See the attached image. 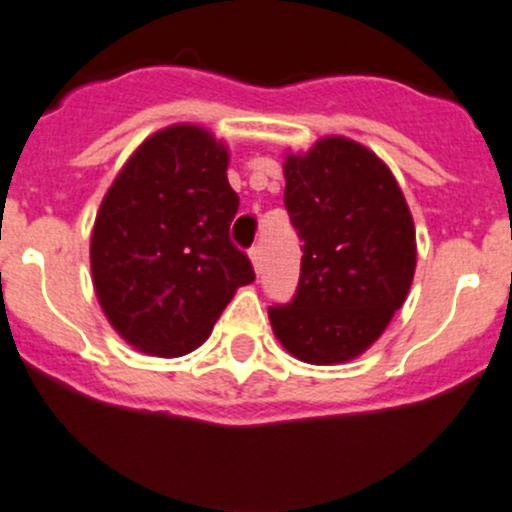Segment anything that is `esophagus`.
Segmentation results:
<instances>
[{"label": "esophagus", "mask_w": 512, "mask_h": 512, "mask_svg": "<svg viewBox=\"0 0 512 512\" xmlns=\"http://www.w3.org/2000/svg\"><path fill=\"white\" fill-rule=\"evenodd\" d=\"M250 262H252V267H255V272L260 274V270H262V247L260 245H255L250 250Z\"/></svg>", "instance_id": "obj_1"}]
</instances>
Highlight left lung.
Segmentation results:
<instances>
[{
    "mask_svg": "<svg viewBox=\"0 0 512 512\" xmlns=\"http://www.w3.org/2000/svg\"><path fill=\"white\" fill-rule=\"evenodd\" d=\"M284 181L304 255L292 304L270 306L272 331L304 363H348L383 336L412 287L410 206L385 161L338 134L284 154Z\"/></svg>",
    "mask_w": 512,
    "mask_h": 512,
    "instance_id": "obj_1",
    "label": "left lung"
}]
</instances>
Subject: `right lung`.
Returning a JSON list of instances; mask_svg holds the SVG:
<instances>
[{"label": "right lung", "mask_w": 512, "mask_h": 512, "mask_svg": "<svg viewBox=\"0 0 512 512\" xmlns=\"http://www.w3.org/2000/svg\"><path fill=\"white\" fill-rule=\"evenodd\" d=\"M228 164L223 139L181 122L144 139L102 198L90 235L95 297L137 351H196L235 292L255 282L228 235L240 206Z\"/></svg>", "instance_id": "add662e5"}]
</instances>
